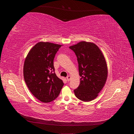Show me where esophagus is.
I'll list each match as a JSON object with an SVG mask.
<instances>
[{"mask_svg": "<svg viewBox=\"0 0 134 134\" xmlns=\"http://www.w3.org/2000/svg\"><path fill=\"white\" fill-rule=\"evenodd\" d=\"M66 79H67V80L68 81H70V79H71V76H70V75H68L67 77H66Z\"/></svg>", "mask_w": 134, "mask_h": 134, "instance_id": "34e87169", "label": "esophagus"}]
</instances>
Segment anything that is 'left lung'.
I'll use <instances>...</instances> for the list:
<instances>
[{
	"label": "left lung",
	"instance_id": "1",
	"mask_svg": "<svg viewBox=\"0 0 134 134\" xmlns=\"http://www.w3.org/2000/svg\"><path fill=\"white\" fill-rule=\"evenodd\" d=\"M77 57L80 84L74 91L84 102L97 98L107 80L108 68L102 52L94 43L81 41L69 47Z\"/></svg>",
	"mask_w": 134,
	"mask_h": 134
}]
</instances>
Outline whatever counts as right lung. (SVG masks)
I'll use <instances>...</instances> for the list:
<instances>
[{"label": "right lung", "instance_id": "1", "mask_svg": "<svg viewBox=\"0 0 134 134\" xmlns=\"http://www.w3.org/2000/svg\"><path fill=\"white\" fill-rule=\"evenodd\" d=\"M62 45L48 42L36 43L28 52L23 66L27 86L36 98L50 102L59 95L64 86L54 72V59Z\"/></svg>", "mask_w": 134, "mask_h": 134}]
</instances>
